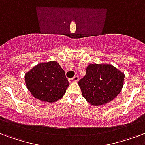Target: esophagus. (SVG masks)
Instances as JSON below:
<instances>
[{"instance_id": "obj_1", "label": "esophagus", "mask_w": 145, "mask_h": 145, "mask_svg": "<svg viewBox=\"0 0 145 145\" xmlns=\"http://www.w3.org/2000/svg\"><path fill=\"white\" fill-rule=\"evenodd\" d=\"M78 80H79V77H78L77 75L74 76V77H73V78H71V79L68 80L69 83H73V82H77Z\"/></svg>"}]
</instances>
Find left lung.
<instances>
[{"instance_id":"1","label":"left lung","mask_w":145,"mask_h":145,"mask_svg":"<svg viewBox=\"0 0 145 145\" xmlns=\"http://www.w3.org/2000/svg\"><path fill=\"white\" fill-rule=\"evenodd\" d=\"M125 74L110 64H89L86 75L78 82L82 95L93 105H101L121 92Z\"/></svg>"}]
</instances>
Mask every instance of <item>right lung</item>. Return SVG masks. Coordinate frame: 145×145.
<instances>
[{
  "mask_svg": "<svg viewBox=\"0 0 145 145\" xmlns=\"http://www.w3.org/2000/svg\"><path fill=\"white\" fill-rule=\"evenodd\" d=\"M25 80L33 96L50 103L61 99L69 85L65 71L56 61L41 62L34 66L25 74Z\"/></svg>",
  "mask_w": 145,
  "mask_h": 145,
  "instance_id": "1",
  "label": "right lung"
}]
</instances>
